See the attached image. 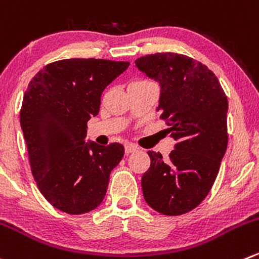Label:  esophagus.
<instances>
[{"label": "esophagus", "instance_id": "obj_1", "mask_svg": "<svg viewBox=\"0 0 259 259\" xmlns=\"http://www.w3.org/2000/svg\"><path fill=\"white\" fill-rule=\"evenodd\" d=\"M134 152H138V148L134 147V145H126V147H125V153H126V154H130V153Z\"/></svg>", "mask_w": 259, "mask_h": 259}]
</instances>
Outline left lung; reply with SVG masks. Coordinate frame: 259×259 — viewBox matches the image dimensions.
<instances>
[{"instance_id":"1","label":"left lung","mask_w":259,"mask_h":259,"mask_svg":"<svg viewBox=\"0 0 259 259\" xmlns=\"http://www.w3.org/2000/svg\"><path fill=\"white\" fill-rule=\"evenodd\" d=\"M135 64L159 82V117L177 140L167 159L148 152L143 195L160 214H186L204 201L219 173L228 147L227 95L214 72L187 55L155 53Z\"/></svg>"}]
</instances>
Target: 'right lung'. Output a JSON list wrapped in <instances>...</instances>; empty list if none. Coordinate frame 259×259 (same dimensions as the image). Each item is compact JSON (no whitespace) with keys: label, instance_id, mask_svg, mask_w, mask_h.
<instances>
[{"label":"right lung","instance_id":"right-lung-1","mask_svg":"<svg viewBox=\"0 0 259 259\" xmlns=\"http://www.w3.org/2000/svg\"><path fill=\"white\" fill-rule=\"evenodd\" d=\"M129 64L95 58L57 60L27 86L20 122L30 168L42 196L60 211L84 214L106 195L124 147L86 143L87 121L99 114L104 90Z\"/></svg>","mask_w":259,"mask_h":259}]
</instances>
